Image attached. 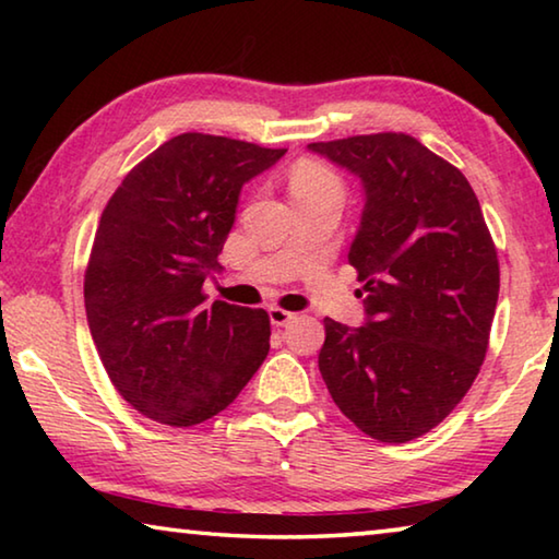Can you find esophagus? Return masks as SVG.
Wrapping results in <instances>:
<instances>
[{
	"instance_id": "obj_1",
	"label": "esophagus",
	"mask_w": 559,
	"mask_h": 559,
	"mask_svg": "<svg viewBox=\"0 0 559 559\" xmlns=\"http://www.w3.org/2000/svg\"><path fill=\"white\" fill-rule=\"evenodd\" d=\"M269 316H271V323L276 325V328L288 325V323H293V320L298 318V313H290V310H283V308H271Z\"/></svg>"
}]
</instances>
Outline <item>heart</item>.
<instances>
[{
	"mask_svg": "<svg viewBox=\"0 0 559 559\" xmlns=\"http://www.w3.org/2000/svg\"><path fill=\"white\" fill-rule=\"evenodd\" d=\"M310 192H340L337 175L323 163H298L290 173V194H310Z\"/></svg>",
	"mask_w": 559,
	"mask_h": 559,
	"instance_id": "b5f03b06",
	"label": "heart"
}]
</instances>
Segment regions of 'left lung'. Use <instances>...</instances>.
I'll return each mask as SVG.
<instances>
[{
    "mask_svg": "<svg viewBox=\"0 0 559 559\" xmlns=\"http://www.w3.org/2000/svg\"><path fill=\"white\" fill-rule=\"evenodd\" d=\"M313 153L362 179L349 263L367 323L325 318L328 392L367 437L406 443L447 419L486 359L500 269L493 236L459 167L406 132H374Z\"/></svg>",
    "mask_w": 559,
    "mask_h": 559,
    "instance_id": "1",
    "label": "left lung"
}]
</instances>
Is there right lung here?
<instances>
[{
	"mask_svg": "<svg viewBox=\"0 0 559 559\" xmlns=\"http://www.w3.org/2000/svg\"><path fill=\"white\" fill-rule=\"evenodd\" d=\"M283 155L182 132L132 167L103 210L83 278L88 328L112 386L147 419H212L266 359V310L210 302L204 281L243 182Z\"/></svg>",
	"mask_w": 559,
	"mask_h": 559,
	"instance_id": "add662e5",
	"label": "right lung"
}]
</instances>
